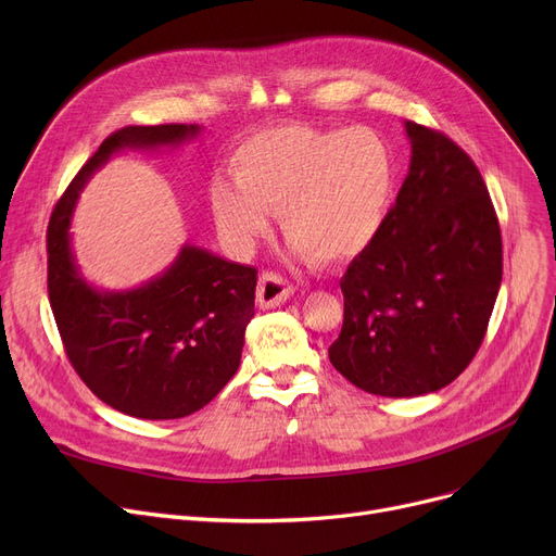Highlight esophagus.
<instances>
[{
	"label": "esophagus",
	"instance_id": "esophagus-1",
	"mask_svg": "<svg viewBox=\"0 0 556 556\" xmlns=\"http://www.w3.org/2000/svg\"><path fill=\"white\" fill-rule=\"evenodd\" d=\"M293 283L277 273H263L256 286V304L261 308H275L293 295Z\"/></svg>",
	"mask_w": 556,
	"mask_h": 556
}]
</instances>
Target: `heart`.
Instances as JSON below:
<instances>
[{"label":"heart","instance_id":"obj_1","mask_svg":"<svg viewBox=\"0 0 556 556\" xmlns=\"http://www.w3.org/2000/svg\"><path fill=\"white\" fill-rule=\"evenodd\" d=\"M233 182L210 189L220 237L250 252L279 212L298 254L325 263L361 254L386 225L396 185L390 143L371 128H266L231 155Z\"/></svg>","mask_w":556,"mask_h":556}]
</instances>
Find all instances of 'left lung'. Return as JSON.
Instances as JSON below:
<instances>
[{
    "instance_id": "obj_1",
    "label": "left lung",
    "mask_w": 556,
    "mask_h": 556,
    "mask_svg": "<svg viewBox=\"0 0 556 556\" xmlns=\"http://www.w3.org/2000/svg\"><path fill=\"white\" fill-rule=\"evenodd\" d=\"M410 170L378 237L340 279L331 365L378 396L453 383L484 340L503 281V239L473 160L444 132L405 122Z\"/></svg>"
}]
</instances>
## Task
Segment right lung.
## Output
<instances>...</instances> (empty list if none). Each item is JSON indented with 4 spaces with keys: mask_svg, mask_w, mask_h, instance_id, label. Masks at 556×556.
<instances>
[{
    "mask_svg": "<svg viewBox=\"0 0 556 556\" xmlns=\"http://www.w3.org/2000/svg\"><path fill=\"white\" fill-rule=\"evenodd\" d=\"M195 124L126 126L83 164L47 229V288L65 354L103 403L137 419H180L207 405L237 374L254 317L256 268L185 245L160 277L105 293L74 263L70 223L92 173L122 149L175 146Z\"/></svg>",
    "mask_w": 556,
    "mask_h": 556,
    "instance_id": "add662e5",
    "label": "right lung"
}]
</instances>
